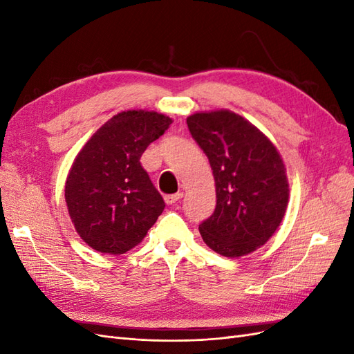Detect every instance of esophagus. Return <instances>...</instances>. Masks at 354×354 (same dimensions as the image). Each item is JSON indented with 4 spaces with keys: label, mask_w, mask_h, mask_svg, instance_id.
<instances>
[{
    "label": "esophagus",
    "mask_w": 354,
    "mask_h": 354,
    "mask_svg": "<svg viewBox=\"0 0 354 354\" xmlns=\"http://www.w3.org/2000/svg\"><path fill=\"white\" fill-rule=\"evenodd\" d=\"M181 196H183V194H181V192H178V194L165 195V196H164V199H165V202L168 203V205H173V203H176Z\"/></svg>",
    "instance_id": "1"
}]
</instances>
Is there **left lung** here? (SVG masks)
<instances>
[{
    "instance_id": "8db88e82",
    "label": "left lung",
    "mask_w": 354,
    "mask_h": 354,
    "mask_svg": "<svg viewBox=\"0 0 354 354\" xmlns=\"http://www.w3.org/2000/svg\"><path fill=\"white\" fill-rule=\"evenodd\" d=\"M187 127L216 181V211L199 224L203 242L229 259L254 252L273 236L288 207L281 153L259 128L227 109L196 112Z\"/></svg>"
}]
</instances>
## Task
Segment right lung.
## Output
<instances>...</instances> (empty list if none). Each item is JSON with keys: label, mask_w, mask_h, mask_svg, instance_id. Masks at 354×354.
Returning <instances> with one entry per match:
<instances>
[{"label": "right lung", "mask_w": 354, "mask_h": 354, "mask_svg": "<svg viewBox=\"0 0 354 354\" xmlns=\"http://www.w3.org/2000/svg\"><path fill=\"white\" fill-rule=\"evenodd\" d=\"M169 116L125 111L95 131L75 158L65 185L71 220L93 250L121 255L140 243L164 211V199L140 164L168 130Z\"/></svg>", "instance_id": "add662e5"}]
</instances>
